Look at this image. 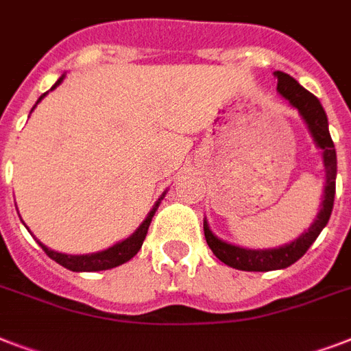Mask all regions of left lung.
Instances as JSON below:
<instances>
[{
	"label": "left lung",
	"mask_w": 351,
	"mask_h": 351,
	"mask_svg": "<svg viewBox=\"0 0 351 351\" xmlns=\"http://www.w3.org/2000/svg\"><path fill=\"white\" fill-rule=\"evenodd\" d=\"M273 76L277 78V93L289 101V106L299 111L300 118L304 120L308 131H310L313 142L322 153V165L326 173L324 182V195H322L321 209L317 213V219L306 231L300 233L289 244L278 245V247H267V250H250L240 245L230 244L226 240L219 239L213 231L209 230L208 220L204 219V234L206 242L220 262H224L234 269L242 271H273V269H284L291 266L310 250V245L317 240L321 231L326 228L330 215L333 209V198H335V176H337V153L335 145L330 136L328 129V117L322 109L321 101L306 90L302 85L289 74L282 71H275Z\"/></svg>",
	"instance_id": "1"
}]
</instances>
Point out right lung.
<instances>
[{
    "label": "right lung",
    "instance_id": "obj_1",
    "mask_svg": "<svg viewBox=\"0 0 351 351\" xmlns=\"http://www.w3.org/2000/svg\"><path fill=\"white\" fill-rule=\"evenodd\" d=\"M63 78H65V74L60 76V80H58L56 84L52 85L51 90L56 89L58 85L63 82ZM45 96L47 93L45 95H41L40 100L36 101V106H38ZM34 107H32V111H34ZM164 197H165V191L162 193V197L154 202L153 209L149 211L145 220H143L142 224L138 226L134 233L129 234L127 239L120 240V242H117V244L111 245V247H107V250L104 251H96V253H89V255H67V253H60V251H54L51 250V247H47L45 244H41L40 240H38V244H40L41 250L45 251L47 255H49V258L58 262L60 266L67 267V269H71V271H104V269H111V267L121 266V264H125L127 261H131L132 256L136 255L138 251H140L143 240H145V234H147L149 226H151V220H153L154 213H156V209H158L160 202H162V198Z\"/></svg>",
    "mask_w": 351,
    "mask_h": 351
}]
</instances>
